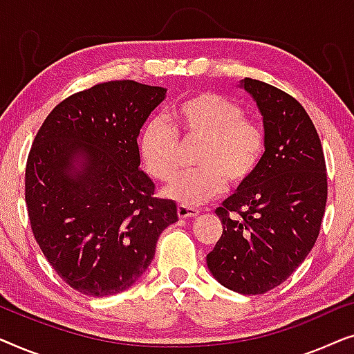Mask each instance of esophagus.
<instances>
[{"label": "esophagus", "instance_id": "1", "mask_svg": "<svg viewBox=\"0 0 354 354\" xmlns=\"http://www.w3.org/2000/svg\"><path fill=\"white\" fill-rule=\"evenodd\" d=\"M177 214H178V217H180V219H187V217H196L198 214H200V211H198L196 207L178 205L177 206Z\"/></svg>", "mask_w": 354, "mask_h": 354}]
</instances>
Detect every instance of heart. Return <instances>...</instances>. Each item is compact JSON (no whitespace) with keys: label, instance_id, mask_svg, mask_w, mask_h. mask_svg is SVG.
<instances>
[{"label":"heart","instance_id":"1","mask_svg":"<svg viewBox=\"0 0 354 354\" xmlns=\"http://www.w3.org/2000/svg\"><path fill=\"white\" fill-rule=\"evenodd\" d=\"M177 132L185 140L203 142L195 171L182 174L164 195L183 206H200L219 196L227 180L232 185L248 182L263 161L266 133L263 125L243 118V109L225 96L203 91L182 100L167 119L151 118L138 137L143 167L158 180L176 177L180 159Z\"/></svg>","mask_w":354,"mask_h":354}]
</instances>
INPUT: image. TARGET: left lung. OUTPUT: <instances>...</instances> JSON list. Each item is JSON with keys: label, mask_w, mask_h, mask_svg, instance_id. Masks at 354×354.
Returning a JSON list of instances; mask_svg holds the SVG:
<instances>
[{"label": "left lung", "mask_w": 354, "mask_h": 354, "mask_svg": "<svg viewBox=\"0 0 354 354\" xmlns=\"http://www.w3.org/2000/svg\"><path fill=\"white\" fill-rule=\"evenodd\" d=\"M240 86L263 115L266 149L253 177L216 209L224 232L206 263L224 287L261 295L285 282L316 243L327 203L326 159L293 96L248 77Z\"/></svg>", "instance_id": "obj_1"}]
</instances>
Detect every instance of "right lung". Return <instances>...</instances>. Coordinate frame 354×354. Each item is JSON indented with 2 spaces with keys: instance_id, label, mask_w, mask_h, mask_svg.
<instances>
[{
  "instance_id": "obj_1",
  "label": "right lung",
  "mask_w": 354,
  "mask_h": 354,
  "mask_svg": "<svg viewBox=\"0 0 354 354\" xmlns=\"http://www.w3.org/2000/svg\"><path fill=\"white\" fill-rule=\"evenodd\" d=\"M166 91L133 80L95 85L57 104L33 140L26 169L33 236L57 275L88 297L133 287L159 235L178 221L176 203L153 198L137 143Z\"/></svg>"
}]
</instances>
